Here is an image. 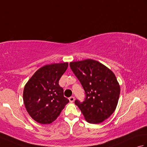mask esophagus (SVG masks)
Wrapping results in <instances>:
<instances>
[{
  "label": "esophagus",
  "mask_w": 147,
  "mask_h": 147,
  "mask_svg": "<svg viewBox=\"0 0 147 147\" xmlns=\"http://www.w3.org/2000/svg\"><path fill=\"white\" fill-rule=\"evenodd\" d=\"M69 102L71 103H72V102H73L74 100V96H71V97L69 98Z\"/></svg>",
  "instance_id": "esophagus-1"
}]
</instances>
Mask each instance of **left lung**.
<instances>
[{
    "mask_svg": "<svg viewBox=\"0 0 147 147\" xmlns=\"http://www.w3.org/2000/svg\"><path fill=\"white\" fill-rule=\"evenodd\" d=\"M70 67L85 92L83 102L76 100L86 121L98 124L111 116L117 107L120 86L115 74L93 59L70 62Z\"/></svg>",
    "mask_w": 147,
    "mask_h": 147,
    "instance_id": "left-lung-1",
    "label": "left lung"
}]
</instances>
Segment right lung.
Returning <instances> with one entry per match:
<instances>
[{
	"mask_svg": "<svg viewBox=\"0 0 147 147\" xmlns=\"http://www.w3.org/2000/svg\"><path fill=\"white\" fill-rule=\"evenodd\" d=\"M68 62L45 65L37 70L24 86L23 101L27 112L37 123L51 124L69 102L59 81Z\"/></svg>",
	"mask_w": 147,
	"mask_h": 147,
	"instance_id": "obj_1",
	"label": "right lung"
}]
</instances>
